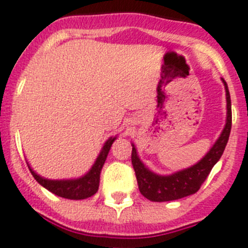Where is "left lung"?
I'll use <instances>...</instances> for the list:
<instances>
[{"instance_id":"left-lung-1","label":"left lung","mask_w":248,"mask_h":248,"mask_svg":"<svg viewBox=\"0 0 248 248\" xmlns=\"http://www.w3.org/2000/svg\"><path fill=\"white\" fill-rule=\"evenodd\" d=\"M221 81L225 86V93H226V122H225L224 129L215 140V143L211 146V148L199 162L171 174H158L151 170L142 162L135 143H131L132 144V157H131L132 166L135 169L136 178H137L138 188L144 198L151 202H171V200H178L185 196L193 195L199 190L213 167L221 158L227 140H229L231 121H232L229 88L224 79H221Z\"/></svg>"}]
</instances>
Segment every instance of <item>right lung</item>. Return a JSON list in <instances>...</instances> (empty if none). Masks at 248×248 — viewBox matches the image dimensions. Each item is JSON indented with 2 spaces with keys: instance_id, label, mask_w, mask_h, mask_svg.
Returning <instances> with one entry per match:
<instances>
[{
  "instance_id": "obj_1",
  "label": "right lung",
  "mask_w": 248,
  "mask_h": 248,
  "mask_svg": "<svg viewBox=\"0 0 248 248\" xmlns=\"http://www.w3.org/2000/svg\"><path fill=\"white\" fill-rule=\"evenodd\" d=\"M116 138H117V136H115V137L111 136L105 142L91 168L81 177L70 178V179H48V178L42 177L37 171L33 170L32 167L30 166V163L27 162V164H28V168H30L34 179L50 193L55 194L60 198H65V199L70 200L86 199V198H90L99 190L101 169L104 167L105 160L108 158V152H110L111 146L116 140Z\"/></svg>"
}]
</instances>
